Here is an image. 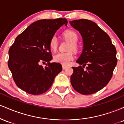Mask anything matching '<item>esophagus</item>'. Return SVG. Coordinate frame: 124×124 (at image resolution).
Listing matches in <instances>:
<instances>
[{
	"instance_id": "esophagus-1",
	"label": "esophagus",
	"mask_w": 124,
	"mask_h": 124,
	"mask_svg": "<svg viewBox=\"0 0 124 124\" xmlns=\"http://www.w3.org/2000/svg\"><path fill=\"white\" fill-rule=\"evenodd\" d=\"M67 67H68V66H66V65H62V69H66Z\"/></svg>"
}]
</instances>
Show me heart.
I'll return each mask as SVG.
<instances>
[{"label":"heart","instance_id":"obj_1","mask_svg":"<svg viewBox=\"0 0 124 124\" xmlns=\"http://www.w3.org/2000/svg\"><path fill=\"white\" fill-rule=\"evenodd\" d=\"M64 38L69 41L67 50L65 52H59L54 56V61L55 62L62 64L63 65H68L74 58L73 51L78 50V45L77 42L78 41V35L75 31L71 30L65 31L63 33ZM58 46V39L55 35L51 37L49 41V46L51 50L55 51L56 50Z\"/></svg>","mask_w":124,"mask_h":124}]
</instances>
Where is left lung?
Returning <instances> with one entry per match:
<instances>
[{"label": "left lung", "instance_id": "8db88e82", "mask_svg": "<svg viewBox=\"0 0 124 124\" xmlns=\"http://www.w3.org/2000/svg\"><path fill=\"white\" fill-rule=\"evenodd\" d=\"M70 24L83 40V51L76 61L83 66L72 67L71 84L78 93L92 94L104 87L111 79L117 63L116 48L108 35L93 21L79 19Z\"/></svg>", "mask_w": 124, "mask_h": 124}]
</instances>
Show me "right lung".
Wrapping results in <instances>:
<instances>
[{
	"label": "right lung",
	"instance_id": "right-lung-1",
	"mask_svg": "<svg viewBox=\"0 0 124 124\" xmlns=\"http://www.w3.org/2000/svg\"><path fill=\"white\" fill-rule=\"evenodd\" d=\"M65 24L66 18L44 19L32 23L15 39L8 51V66L16 85L28 94L39 95L52 86L55 76L62 70L52 59L49 41ZM47 62L46 66L39 65Z\"/></svg>",
	"mask_w": 124,
	"mask_h": 124
}]
</instances>
